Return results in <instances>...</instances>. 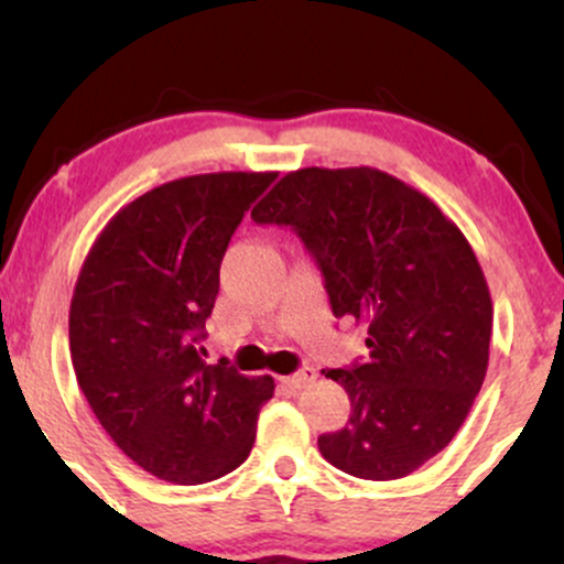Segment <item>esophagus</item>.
<instances>
[{"mask_svg": "<svg viewBox=\"0 0 564 564\" xmlns=\"http://www.w3.org/2000/svg\"><path fill=\"white\" fill-rule=\"evenodd\" d=\"M315 379H318V371H315V368H310V366H304L302 371L291 373V377H283V381H286L289 387H294V390H302V387H310Z\"/></svg>", "mask_w": 564, "mask_h": 564, "instance_id": "1", "label": "esophagus"}]
</instances>
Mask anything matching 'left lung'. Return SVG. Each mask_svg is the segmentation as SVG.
<instances>
[{"label": "left lung", "mask_w": 564, "mask_h": 564, "mask_svg": "<svg viewBox=\"0 0 564 564\" xmlns=\"http://www.w3.org/2000/svg\"><path fill=\"white\" fill-rule=\"evenodd\" d=\"M251 219L289 225L336 318L368 328L364 364L323 371L352 403L349 422L318 437L323 458L364 480L416 471L456 437L488 371L494 302L464 232L371 166L289 172Z\"/></svg>", "instance_id": "obj_1"}]
</instances>
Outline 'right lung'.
I'll return each mask as SVG.
<instances>
[{
	"mask_svg": "<svg viewBox=\"0 0 564 564\" xmlns=\"http://www.w3.org/2000/svg\"><path fill=\"white\" fill-rule=\"evenodd\" d=\"M273 180L215 172L153 187L116 212L76 278V381L102 430L159 480L198 485L241 467L273 398V377L206 366L196 349L230 236Z\"/></svg>",
	"mask_w": 564,
	"mask_h": 564,
	"instance_id": "obj_1",
	"label": "right lung"
}]
</instances>
